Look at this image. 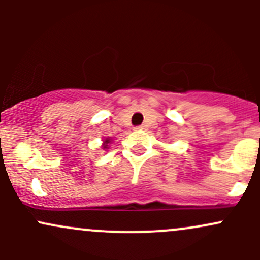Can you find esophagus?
<instances>
[{"label":"esophagus","mask_w":260,"mask_h":260,"mask_svg":"<svg viewBox=\"0 0 260 260\" xmlns=\"http://www.w3.org/2000/svg\"><path fill=\"white\" fill-rule=\"evenodd\" d=\"M143 128H145L143 125H138V127H136V129H143Z\"/></svg>","instance_id":"1"}]
</instances>
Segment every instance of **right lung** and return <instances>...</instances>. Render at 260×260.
I'll return each mask as SVG.
<instances>
[{
    "label": "right lung",
    "mask_w": 260,
    "mask_h": 260,
    "mask_svg": "<svg viewBox=\"0 0 260 260\" xmlns=\"http://www.w3.org/2000/svg\"><path fill=\"white\" fill-rule=\"evenodd\" d=\"M111 142V138H106V140L103 141V148H108V143Z\"/></svg>",
    "instance_id": "add662e5"
}]
</instances>
